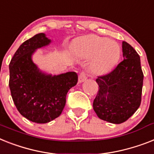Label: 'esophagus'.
I'll use <instances>...</instances> for the list:
<instances>
[{"label":"esophagus","mask_w":154,"mask_h":154,"mask_svg":"<svg viewBox=\"0 0 154 154\" xmlns=\"http://www.w3.org/2000/svg\"><path fill=\"white\" fill-rule=\"evenodd\" d=\"M86 79H87V74H86V73L85 71H82V72L79 74L78 81H79L80 83H81V82H83V81H85Z\"/></svg>","instance_id":"esophagus-1"}]
</instances>
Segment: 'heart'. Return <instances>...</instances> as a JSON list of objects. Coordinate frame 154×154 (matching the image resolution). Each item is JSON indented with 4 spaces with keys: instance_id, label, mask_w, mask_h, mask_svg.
<instances>
[{
    "instance_id": "obj_1",
    "label": "heart",
    "mask_w": 154,
    "mask_h": 154,
    "mask_svg": "<svg viewBox=\"0 0 154 154\" xmlns=\"http://www.w3.org/2000/svg\"><path fill=\"white\" fill-rule=\"evenodd\" d=\"M77 53L83 57H94L91 69L96 74H104L115 67L120 57L117 43L97 35H89L77 42Z\"/></svg>"
}]
</instances>
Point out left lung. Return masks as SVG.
I'll return each instance as SVG.
<instances>
[{
  "label": "left lung",
  "mask_w": 154,
  "mask_h": 154,
  "mask_svg": "<svg viewBox=\"0 0 154 154\" xmlns=\"http://www.w3.org/2000/svg\"><path fill=\"white\" fill-rule=\"evenodd\" d=\"M122 53L123 61L96 80L99 90L93 101L99 118L116 124L127 121L139 107L144 77L138 54L125 41Z\"/></svg>",
  "instance_id": "left-lung-1"
}]
</instances>
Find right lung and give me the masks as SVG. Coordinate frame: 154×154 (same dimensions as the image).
<instances>
[{"label":"right lung","mask_w":154,"mask_h":154,"mask_svg":"<svg viewBox=\"0 0 154 154\" xmlns=\"http://www.w3.org/2000/svg\"><path fill=\"white\" fill-rule=\"evenodd\" d=\"M50 42L44 34H37L20 46L9 63L8 85L13 102L23 117L36 123H47L62 114L66 94L78 80L75 72L51 76L34 64L32 54Z\"/></svg>","instance_id":"right-lung-1"}]
</instances>
